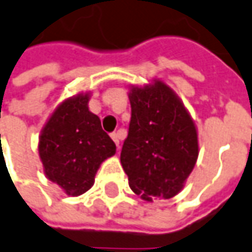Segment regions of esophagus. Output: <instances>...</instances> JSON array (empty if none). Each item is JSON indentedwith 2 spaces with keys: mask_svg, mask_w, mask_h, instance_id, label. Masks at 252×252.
<instances>
[{
  "mask_svg": "<svg viewBox=\"0 0 252 252\" xmlns=\"http://www.w3.org/2000/svg\"><path fill=\"white\" fill-rule=\"evenodd\" d=\"M112 139L114 140L116 146H117V148H120V133L119 132H113L112 133Z\"/></svg>",
  "mask_w": 252,
  "mask_h": 252,
  "instance_id": "1",
  "label": "esophagus"
}]
</instances>
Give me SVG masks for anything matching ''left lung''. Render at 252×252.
<instances>
[{
	"label": "left lung",
	"mask_w": 252,
	"mask_h": 252,
	"mask_svg": "<svg viewBox=\"0 0 252 252\" xmlns=\"http://www.w3.org/2000/svg\"><path fill=\"white\" fill-rule=\"evenodd\" d=\"M128 96L131 121L120 158L129 188L146 201L174 197L197 160L194 123L161 81L132 87Z\"/></svg>",
	"instance_id": "1"
}]
</instances>
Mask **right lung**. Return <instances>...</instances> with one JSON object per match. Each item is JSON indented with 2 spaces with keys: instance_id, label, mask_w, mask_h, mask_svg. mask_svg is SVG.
Returning a JSON list of instances; mask_svg holds the SVG:
<instances>
[{
  "instance_id": "1",
  "label": "right lung",
  "mask_w": 252,
  "mask_h": 252,
  "mask_svg": "<svg viewBox=\"0 0 252 252\" xmlns=\"http://www.w3.org/2000/svg\"><path fill=\"white\" fill-rule=\"evenodd\" d=\"M88 94L70 97L56 109L40 136V158L49 181L68 196H80L95 181L99 165L116 153L112 138L88 109Z\"/></svg>"
}]
</instances>
